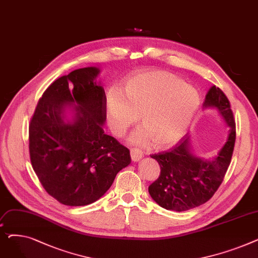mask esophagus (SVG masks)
I'll list each match as a JSON object with an SVG mask.
<instances>
[{"mask_svg": "<svg viewBox=\"0 0 258 258\" xmlns=\"http://www.w3.org/2000/svg\"><path fill=\"white\" fill-rule=\"evenodd\" d=\"M131 157H132L133 161L137 162V161H139L143 157V153H142V151L140 150V148L133 147V148H131Z\"/></svg>", "mask_w": 258, "mask_h": 258, "instance_id": "esophagus-1", "label": "esophagus"}]
</instances>
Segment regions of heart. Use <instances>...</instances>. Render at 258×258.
Returning <instances> with one entry per match:
<instances>
[{
	"label": "heart",
	"instance_id": "b5f03b06",
	"mask_svg": "<svg viewBox=\"0 0 258 258\" xmlns=\"http://www.w3.org/2000/svg\"><path fill=\"white\" fill-rule=\"evenodd\" d=\"M199 104L196 89L178 76L148 72L128 79L122 92H108L106 117L111 131L122 136L140 115L144 126L132 134L131 141L145 144L154 139L156 146L164 147L183 136Z\"/></svg>",
	"mask_w": 258,
	"mask_h": 258
}]
</instances>
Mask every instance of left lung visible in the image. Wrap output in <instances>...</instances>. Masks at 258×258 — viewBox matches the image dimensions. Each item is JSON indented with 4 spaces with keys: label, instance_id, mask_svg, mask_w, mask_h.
<instances>
[{
    "label": "left lung",
    "instance_id": "left-lung-1",
    "mask_svg": "<svg viewBox=\"0 0 258 258\" xmlns=\"http://www.w3.org/2000/svg\"><path fill=\"white\" fill-rule=\"evenodd\" d=\"M216 107L230 127L229 137L219 155L211 160L196 157L189 138H182L166 152L151 155L160 165L159 178L148 187L154 201L167 210L185 211L209 201L221 186L233 155L236 127L230 101L225 93L212 86L204 102Z\"/></svg>",
    "mask_w": 258,
    "mask_h": 258
}]
</instances>
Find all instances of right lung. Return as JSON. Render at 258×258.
<instances>
[{
    "label": "right lung",
    "instance_id": "obj_1",
    "mask_svg": "<svg viewBox=\"0 0 258 258\" xmlns=\"http://www.w3.org/2000/svg\"><path fill=\"white\" fill-rule=\"evenodd\" d=\"M99 69L83 68L63 75L39 98L29 124V154L45 190L67 206H86L100 199L116 174L131 163L128 148L104 134V90ZM66 104L76 118L64 122Z\"/></svg>",
    "mask_w": 258,
    "mask_h": 258
}]
</instances>
